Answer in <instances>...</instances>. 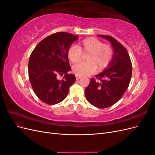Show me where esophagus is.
<instances>
[{"mask_svg":"<svg viewBox=\"0 0 155 155\" xmlns=\"http://www.w3.org/2000/svg\"><path fill=\"white\" fill-rule=\"evenodd\" d=\"M76 78L77 80H79V79L81 78V76H76Z\"/></svg>","mask_w":155,"mask_h":155,"instance_id":"34e87169","label":"esophagus"}]
</instances>
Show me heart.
Here are the masks:
<instances>
[{
  "label": "heart",
  "mask_w": 155,
  "mask_h": 155,
  "mask_svg": "<svg viewBox=\"0 0 155 155\" xmlns=\"http://www.w3.org/2000/svg\"><path fill=\"white\" fill-rule=\"evenodd\" d=\"M87 62L73 67L74 73L79 76H88L96 71L105 69L110 63L114 51L109 44H104L100 40L88 37L79 42L78 46L72 45L68 49L67 57L70 61L76 64L80 61L82 54H86Z\"/></svg>",
  "instance_id": "b5f03b06"
}]
</instances>
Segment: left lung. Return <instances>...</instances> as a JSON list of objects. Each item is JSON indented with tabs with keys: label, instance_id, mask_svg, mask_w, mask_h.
Wrapping results in <instances>:
<instances>
[{
	"label": "left lung",
	"instance_id": "obj_1",
	"mask_svg": "<svg viewBox=\"0 0 155 155\" xmlns=\"http://www.w3.org/2000/svg\"><path fill=\"white\" fill-rule=\"evenodd\" d=\"M97 35L110 42L114 55L109 67L96 75V79L91 78L85 93L91 105L105 109L113 105L123 96L129 85L133 67L127 51L120 42L109 35Z\"/></svg>",
	"mask_w": 155,
	"mask_h": 155
}]
</instances>
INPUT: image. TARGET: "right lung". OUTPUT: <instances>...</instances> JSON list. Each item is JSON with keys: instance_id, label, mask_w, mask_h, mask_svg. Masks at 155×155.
Returning a JSON list of instances; mask_svg holds the SVG:
<instances>
[{"instance_id": "obj_1", "label": "right lung", "mask_w": 155, "mask_h": 155, "mask_svg": "<svg viewBox=\"0 0 155 155\" xmlns=\"http://www.w3.org/2000/svg\"><path fill=\"white\" fill-rule=\"evenodd\" d=\"M78 39L67 32H57L39 42L32 51L28 63V76L36 96L48 105L64 100L76 77L67 72L71 70L67 51ZM65 74L62 81L58 74Z\"/></svg>"}]
</instances>
